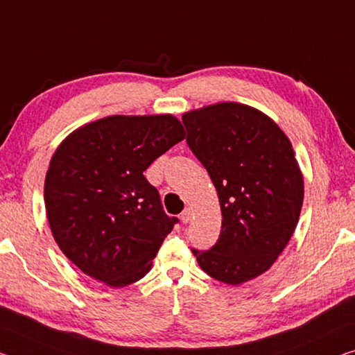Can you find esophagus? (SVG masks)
<instances>
[{
    "label": "esophagus",
    "mask_w": 355,
    "mask_h": 355,
    "mask_svg": "<svg viewBox=\"0 0 355 355\" xmlns=\"http://www.w3.org/2000/svg\"><path fill=\"white\" fill-rule=\"evenodd\" d=\"M180 219H182L183 224L189 223V219H191V210H189V208H187V210H183L182 215H180Z\"/></svg>",
    "instance_id": "esophagus-1"
}]
</instances>
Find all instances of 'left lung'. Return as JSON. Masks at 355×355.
Segmentation results:
<instances>
[{
    "mask_svg": "<svg viewBox=\"0 0 355 355\" xmlns=\"http://www.w3.org/2000/svg\"><path fill=\"white\" fill-rule=\"evenodd\" d=\"M182 120L223 213L216 243L193 252L211 278L241 284L272 267L299 223L303 178L292 144L267 115L237 103L207 105Z\"/></svg>",
    "mask_w": 355,
    "mask_h": 355,
    "instance_id": "obj_1",
    "label": "left lung"
}]
</instances>
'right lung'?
Returning a JSON list of instances; mask_svg holds the SVG:
<instances>
[{"label":"right lung","instance_id":"right-lung-1","mask_svg":"<svg viewBox=\"0 0 355 355\" xmlns=\"http://www.w3.org/2000/svg\"><path fill=\"white\" fill-rule=\"evenodd\" d=\"M184 139L172 115H114L69 134L50 161L44 200L64 256L112 288L145 277L178 218L166 215L144 177Z\"/></svg>","mask_w":355,"mask_h":355}]
</instances>
